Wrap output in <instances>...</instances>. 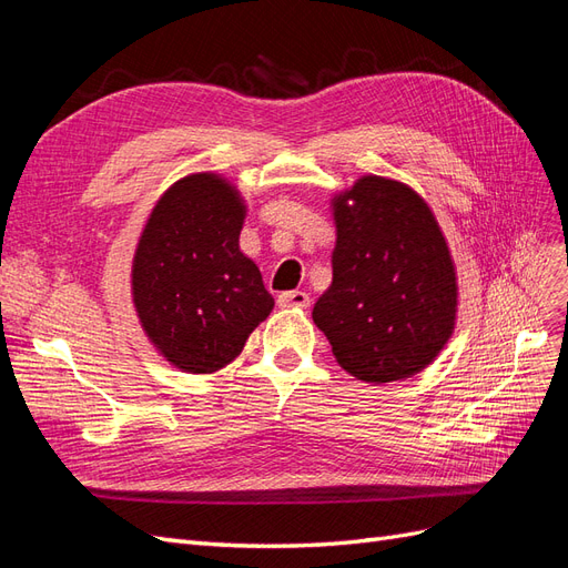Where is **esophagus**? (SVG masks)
<instances>
[{"label": "esophagus", "mask_w": 568, "mask_h": 568, "mask_svg": "<svg viewBox=\"0 0 568 568\" xmlns=\"http://www.w3.org/2000/svg\"><path fill=\"white\" fill-rule=\"evenodd\" d=\"M277 303L282 307H311V296H307L305 291H284V294H280Z\"/></svg>", "instance_id": "34e87169"}]
</instances>
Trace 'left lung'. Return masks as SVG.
<instances>
[{
	"mask_svg": "<svg viewBox=\"0 0 568 568\" xmlns=\"http://www.w3.org/2000/svg\"><path fill=\"white\" fill-rule=\"evenodd\" d=\"M332 213L334 277L313 307L317 329L355 379H409L457 322V272L438 220L415 189L379 175L338 192Z\"/></svg>",
	"mask_w": 568,
	"mask_h": 568,
	"instance_id": "obj_1",
	"label": "left lung"
}]
</instances>
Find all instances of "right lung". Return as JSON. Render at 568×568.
Masks as SVG:
<instances>
[{
    "label": "right lung",
    "mask_w": 568,
    "mask_h": 568,
    "mask_svg": "<svg viewBox=\"0 0 568 568\" xmlns=\"http://www.w3.org/2000/svg\"><path fill=\"white\" fill-rule=\"evenodd\" d=\"M246 201L217 173L168 186L132 257V303L170 365L213 374L244 351L274 307L263 274L239 248Z\"/></svg>",
    "instance_id": "right-lung-1"
}]
</instances>
